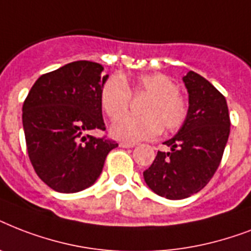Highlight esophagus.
<instances>
[{
    "label": "esophagus",
    "mask_w": 251,
    "mask_h": 251,
    "mask_svg": "<svg viewBox=\"0 0 251 251\" xmlns=\"http://www.w3.org/2000/svg\"><path fill=\"white\" fill-rule=\"evenodd\" d=\"M134 143H127V142H121L120 143V147H122V149H133L134 147Z\"/></svg>",
    "instance_id": "1"
}]
</instances>
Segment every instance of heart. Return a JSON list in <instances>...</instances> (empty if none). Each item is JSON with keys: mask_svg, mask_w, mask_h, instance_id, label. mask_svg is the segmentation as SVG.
Listing matches in <instances>:
<instances>
[{"mask_svg": "<svg viewBox=\"0 0 251 251\" xmlns=\"http://www.w3.org/2000/svg\"><path fill=\"white\" fill-rule=\"evenodd\" d=\"M178 91V84L160 73L139 75L131 84L121 76L109 78L100 91V104L112 121L127 113L131 93L149 98L141 108L144 116L121 118L110 127L112 135L120 141L139 142L157 137L163 129L178 130L189 116V104Z\"/></svg>", "mask_w": 251, "mask_h": 251, "instance_id": "obj_1", "label": "heart"}]
</instances>
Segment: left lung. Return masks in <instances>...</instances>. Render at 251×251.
<instances>
[{"label": "left lung", "instance_id": "left-lung-1", "mask_svg": "<svg viewBox=\"0 0 251 251\" xmlns=\"http://www.w3.org/2000/svg\"><path fill=\"white\" fill-rule=\"evenodd\" d=\"M189 92V116L175 137L164 142L169 152L159 151L146 183L168 199H183L210 182L220 165L230 131L226 98L203 76L189 72L182 78Z\"/></svg>", "mask_w": 251, "mask_h": 251}]
</instances>
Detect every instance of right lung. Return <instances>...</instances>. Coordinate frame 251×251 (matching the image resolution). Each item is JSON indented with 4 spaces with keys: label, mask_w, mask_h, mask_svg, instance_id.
<instances>
[{
    "label": "right lung",
    "mask_w": 251,
    "mask_h": 251,
    "mask_svg": "<svg viewBox=\"0 0 251 251\" xmlns=\"http://www.w3.org/2000/svg\"><path fill=\"white\" fill-rule=\"evenodd\" d=\"M101 65L75 61L43 74L23 102V129L31 164L58 193L84 190L99 178L117 143L83 134L105 130L100 91L108 79Z\"/></svg>",
    "instance_id": "add662e5"
}]
</instances>
